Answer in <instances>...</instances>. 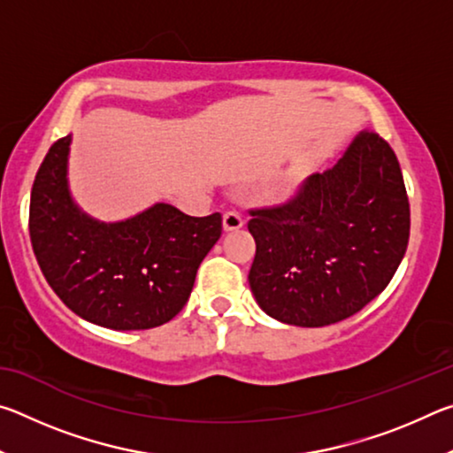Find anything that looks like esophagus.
<instances>
[{
    "label": "esophagus",
    "instance_id": "esophagus-1",
    "mask_svg": "<svg viewBox=\"0 0 453 453\" xmlns=\"http://www.w3.org/2000/svg\"><path fill=\"white\" fill-rule=\"evenodd\" d=\"M243 218L242 213L237 211H226L224 213V229L226 232H235V229H242L243 227Z\"/></svg>",
    "mask_w": 453,
    "mask_h": 453
}]
</instances>
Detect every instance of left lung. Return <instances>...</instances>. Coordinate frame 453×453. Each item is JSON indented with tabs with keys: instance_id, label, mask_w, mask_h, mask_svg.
<instances>
[{
	"instance_id": "1",
	"label": "left lung",
	"mask_w": 453,
	"mask_h": 453,
	"mask_svg": "<svg viewBox=\"0 0 453 453\" xmlns=\"http://www.w3.org/2000/svg\"><path fill=\"white\" fill-rule=\"evenodd\" d=\"M250 288L267 316L321 327L354 316L392 281L410 240V202L394 150L359 132L332 170L288 203L250 210Z\"/></svg>"
}]
</instances>
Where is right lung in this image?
I'll return each instance as SVG.
<instances>
[{
    "label": "right lung",
    "mask_w": 453,
    "mask_h": 453,
    "mask_svg": "<svg viewBox=\"0 0 453 453\" xmlns=\"http://www.w3.org/2000/svg\"><path fill=\"white\" fill-rule=\"evenodd\" d=\"M72 135L51 145L29 202V237L58 297L102 327H157L178 316L199 264L221 235V213L191 218L170 203L104 224L73 203L67 188Z\"/></svg>",
    "instance_id": "obj_1"
}]
</instances>
